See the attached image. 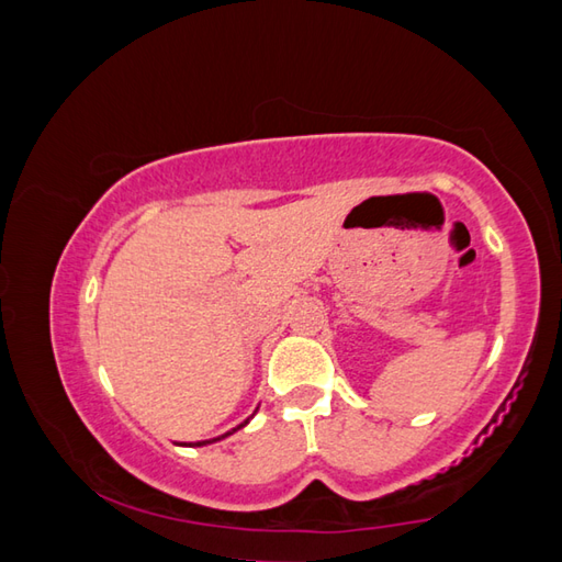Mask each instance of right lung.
Wrapping results in <instances>:
<instances>
[{"instance_id":"obj_1","label":"right lung","mask_w":562,"mask_h":562,"mask_svg":"<svg viewBox=\"0 0 562 562\" xmlns=\"http://www.w3.org/2000/svg\"><path fill=\"white\" fill-rule=\"evenodd\" d=\"M248 424V419L244 422V424H240V426H236V428H244ZM236 428H234V431H236ZM234 431H228V434H224V436H218V438H226V436H231V434H234ZM218 438H212V441H218ZM212 441H200V443H196V446H206V443H212ZM182 446H192V443H182Z\"/></svg>"}]
</instances>
